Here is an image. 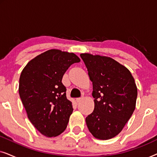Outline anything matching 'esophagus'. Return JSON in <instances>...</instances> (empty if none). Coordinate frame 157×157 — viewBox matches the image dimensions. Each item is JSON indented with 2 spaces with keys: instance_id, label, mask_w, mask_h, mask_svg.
<instances>
[{
  "instance_id": "34e87169",
  "label": "esophagus",
  "mask_w": 157,
  "mask_h": 157,
  "mask_svg": "<svg viewBox=\"0 0 157 157\" xmlns=\"http://www.w3.org/2000/svg\"><path fill=\"white\" fill-rule=\"evenodd\" d=\"M82 98H83L82 97H80V98H76V102H78H78H80L82 100Z\"/></svg>"
}]
</instances>
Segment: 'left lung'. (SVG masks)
<instances>
[{
  "mask_svg": "<svg viewBox=\"0 0 157 157\" xmlns=\"http://www.w3.org/2000/svg\"><path fill=\"white\" fill-rule=\"evenodd\" d=\"M80 56L93 83L94 109L86 118L87 127L96 139H111L121 132L135 109L134 79L125 66L110 57L89 53Z\"/></svg>",
  "mask_w": 157,
  "mask_h": 157,
  "instance_id": "1",
  "label": "left lung"
}]
</instances>
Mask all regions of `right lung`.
Instances as JSON below:
<instances>
[{
	"label": "right lung",
	"instance_id": "right-lung-1",
	"mask_svg": "<svg viewBox=\"0 0 157 157\" xmlns=\"http://www.w3.org/2000/svg\"><path fill=\"white\" fill-rule=\"evenodd\" d=\"M79 61L74 53L51 49L30 61L21 72V101L30 121L44 136H59L66 128L74 109L62 78L71 65Z\"/></svg>",
	"mask_w": 157,
	"mask_h": 157
}]
</instances>
